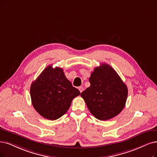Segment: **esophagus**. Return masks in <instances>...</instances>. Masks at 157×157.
Listing matches in <instances>:
<instances>
[{"mask_svg": "<svg viewBox=\"0 0 157 157\" xmlns=\"http://www.w3.org/2000/svg\"><path fill=\"white\" fill-rule=\"evenodd\" d=\"M78 89H79V90L80 92H82L83 90V86H79Z\"/></svg>", "mask_w": 157, "mask_h": 157, "instance_id": "esophagus-1", "label": "esophagus"}]
</instances>
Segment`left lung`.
Here are the masks:
<instances>
[{"label": "left lung", "mask_w": 157, "mask_h": 157, "mask_svg": "<svg viewBox=\"0 0 157 157\" xmlns=\"http://www.w3.org/2000/svg\"><path fill=\"white\" fill-rule=\"evenodd\" d=\"M90 86L81 93L90 112L100 120L111 119L125 107L128 90L108 64L96 67L89 78Z\"/></svg>", "instance_id": "left-lung-1"}]
</instances>
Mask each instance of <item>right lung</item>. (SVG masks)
Instances as JSON below:
<instances>
[{
    "mask_svg": "<svg viewBox=\"0 0 157 157\" xmlns=\"http://www.w3.org/2000/svg\"><path fill=\"white\" fill-rule=\"evenodd\" d=\"M52 67H46L32 83L30 96L36 111L44 118L55 120L67 113L80 92L67 79L62 68Z\"/></svg>",
    "mask_w": 157,
    "mask_h": 157,
    "instance_id": "obj_1",
    "label": "right lung"
}]
</instances>
